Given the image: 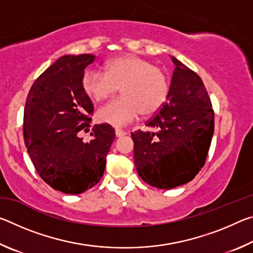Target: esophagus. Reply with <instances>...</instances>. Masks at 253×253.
<instances>
[{
	"label": "esophagus",
	"instance_id": "1",
	"mask_svg": "<svg viewBox=\"0 0 253 253\" xmlns=\"http://www.w3.org/2000/svg\"><path fill=\"white\" fill-rule=\"evenodd\" d=\"M115 134H116L117 137H123V136H125L127 132L123 129H119V128H116V129H115Z\"/></svg>",
	"mask_w": 253,
	"mask_h": 253
}]
</instances>
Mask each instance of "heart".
Listing matches in <instances>:
<instances>
[{"mask_svg":"<svg viewBox=\"0 0 253 253\" xmlns=\"http://www.w3.org/2000/svg\"><path fill=\"white\" fill-rule=\"evenodd\" d=\"M122 95L98 110V119L114 126H125L142 113L155 114L168 100L169 80L166 72L138 55L127 54L107 65L106 72L91 68L83 77V88L93 101Z\"/></svg>","mask_w":253,"mask_h":253,"instance_id":"1","label":"heart"}]
</instances>
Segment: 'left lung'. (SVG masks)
I'll return each instance as SVG.
<instances>
[{"mask_svg":"<svg viewBox=\"0 0 253 253\" xmlns=\"http://www.w3.org/2000/svg\"><path fill=\"white\" fill-rule=\"evenodd\" d=\"M172 60L175 69L168 100L146 122L157 131L131 132L138 175L163 190L195 177L205 164L214 132V111L202 79L176 58Z\"/></svg>","mask_w":253,"mask_h":253,"instance_id":"obj_1","label":"left lung"}]
</instances>
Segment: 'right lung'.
I'll list each match as a JSON object with an SVG mask.
<instances>
[{
  "label": "right lung",
  "instance_id": "obj_1",
  "mask_svg": "<svg viewBox=\"0 0 253 253\" xmlns=\"http://www.w3.org/2000/svg\"><path fill=\"white\" fill-rule=\"evenodd\" d=\"M95 55H63L38 77L28 93L23 137L40 177L54 190L80 194L95 186L105 172L115 139L109 124L95 125L90 142L79 137L89 130L93 105L83 88V77Z\"/></svg>",
  "mask_w": 253,
  "mask_h": 253
}]
</instances>
